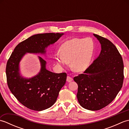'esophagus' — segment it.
I'll use <instances>...</instances> for the list:
<instances>
[{
	"label": "esophagus",
	"mask_w": 129,
	"mask_h": 129,
	"mask_svg": "<svg viewBox=\"0 0 129 129\" xmlns=\"http://www.w3.org/2000/svg\"><path fill=\"white\" fill-rule=\"evenodd\" d=\"M73 78L72 77H70V76H67V81L68 82H71V81H73Z\"/></svg>",
	"instance_id": "esophagus-1"
}]
</instances>
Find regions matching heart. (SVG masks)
<instances>
[{
  "mask_svg": "<svg viewBox=\"0 0 129 129\" xmlns=\"http://www.w3.org/2000/svg\"><path fill=\"white\" fill-rule=\"evenodd\" d=\"M94 51L95 44L91 38H74L62 44L60 54H56L55 57L59 64L70 62L72 69L80 72L90 66Z\"/></svg>",
  "mask_w": 129,
  "mask_h": 129,
  "instance_id": "1",
  "label": "heart"
}]
</instances>
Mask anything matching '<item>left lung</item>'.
Returning <instances> with one entry per match:
<instances>
[{
    "mask_svg": "<svg viewBox=\"0 0 129 129\" xmlns=\"http://www.w3.org/2000/svg\"><path fill=\"white\" fill-rule=\"evenodd\" d=\"M99 41L101 53L92 64L74 78L78 85V100L83 108L96 111L105 108L116 98L124 81V63L113 43L94 34Z\"/></svg>",
    "mask_w": 129,
    "mask_h": 129,
    "instance_id": "1",
    "label": "left lung"
}]
</instances>
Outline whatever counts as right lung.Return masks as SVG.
<instances>
[{
  "mask_svg": "<svg viewBox=\"0 0 129 129\" xmlns=\"http://www.w3.org/2000/svg\"><path fill=\"white\" fill-rule=\"evenodd\" d=\"M63 33H44L34 35L16 45L8 59L6 67L8 87L19 102L35 111L45 110L54 105L59 92L64 85L67 75L56 74L46 69V61L39 56L40 73L30 79L19 74V64L26 53L45 54V48L55 43Z\"/></svg>",
  "mask_w": 129,
  "mask_h": 129,
  "instance_id": "obj_1",
  "label": "right lung"
}]
</instances>
